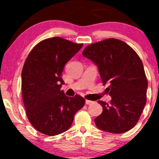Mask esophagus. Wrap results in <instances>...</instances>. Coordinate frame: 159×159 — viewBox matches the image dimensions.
<instances>
[{
  "instance_id": "34e87169",
  "label": "esophagus",
  "mask_w": 159,
  "mask_h": 159,
  "mask_svg": "<svg viewBox=\"0 0 159 159\" xmlns=\"http://www.w3.org/2000/svg\"><path fill=\"white\" fill-rule=\"evenodd\" d=\"M85 103H86V105H90L91 103H93V102L90 101V100H86Z\"/></svg>"
}]
</instances>
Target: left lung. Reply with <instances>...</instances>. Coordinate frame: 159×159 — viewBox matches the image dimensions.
Wrapping results in <instances>:
<instances>
[{
	"instance_id": "1",
	"label": "left lung",
	"mask_w": 159,
	"mask_h": 159,
	"mask_svg": "<svg viewBox=\"0 0 159 159\" xmlns=\"http://www.w3.org/2000/svg\"><path fill=\"white\" fill-rule=\"evenodd\" d=\"M82 55L98 66L103 84L111 96V104L98 101L102 113L95 123L102 131L119 134L132 129L146 102L148 82L138 54L126 43L107 39L87 46Z\"/></svg>"
}]
</instances>
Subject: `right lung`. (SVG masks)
Masks as SVG:
<instances>
[{
	"label": "right lung",
	"mask_w": 159,
	"mask_h": 159,
	"mask_svg": "<svg viewBox=\"0 0 159 159\" xmlns=\"http://www.w3.org/2000/svg\"><path fill=\"white\" fill-rule=\"evenodd\" d=\"M82 46L59 36L46 39L32 49L25 62L21 90L26 114L33 126L45 135L68 130L75 114L84 105L81 96L69 97L61 90L64 66Z\"/></svg>",
	"instance_id": "1"
}]
</instances>
